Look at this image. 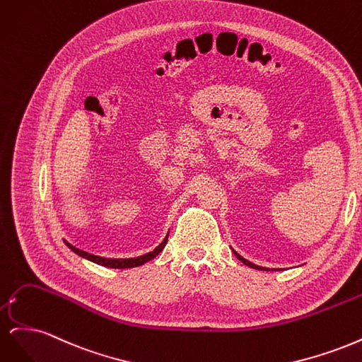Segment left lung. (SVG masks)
Returning a JSON list of instances; mask_svg holds the SVG:
<instances>
[{
	"instance_id": "1",
	"label": "left lung",
	"mask_w": 362,
	"mask_h": 362,
	"mask_svg": "<svg viewBox=\"0 0 362 362\" xmlns=\"http://www.w3.org/2000/svg\"><path fill=\"white\" fill-rule=\"evenodd\" d=\"M233 252H234V255L243 262V264H246V266H249V267H252V269H257V270H270V269H267V267H261V266H257V264H254V262H250V261H247L246 258H243L242 255L240 254H237V252L233 249Z\"/></svg>"
}]
</instances>
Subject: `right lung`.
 Listing matches in <instances>:
<instances>
[{
    "instance_id": "right-lung-1",
    "label": "right lung",
    "mask_w": 362,
    "mask_h": 362,
    "mask_svg": "<svg viewBox=\"0 0 362 362\" xmlns=\"http://www.w3.org/2000/svg\"><path fill=\"white\" fill-rule=\"evenodd\" d=\"M168 237H169V233H168V235L164 237L163 242L154 250H151V252H148V254L136 257V258H105V257H98V255L89 254V252H86V250H81L78 247L72 246L71 243L66 242V240H63V242H64V245H66L74 252V254H76V255L81 257V258L89 259L92 262H96V264L104 266V267H110V269H129V267H137V266L145 264V262H148L149 259L156 258L160 254V252L164 249V246H166Z\"/></svg>"
}]
</instances>
